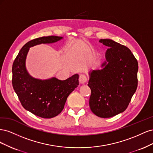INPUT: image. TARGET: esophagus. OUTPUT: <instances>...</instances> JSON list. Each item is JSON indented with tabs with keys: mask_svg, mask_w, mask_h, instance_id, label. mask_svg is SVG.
I'll return each mask as SVG.
<instances>
[{
	"mask_svg": "<svg viewBox=\"0 0 153 153\" xmlns=\"http://www.w3.org/2000/svg\"><path fill=\"white\" fill-rule=\"evenodd\" d=\"M87 81V77L86 75H84V74H81L79 76V82L80 84H85V83Z\"/></svg>",
	"mask_w": 153,
	"mask_h": 153,
	"instance_id": "obj_1",
	"label": "esophagus"
}]
</instances>
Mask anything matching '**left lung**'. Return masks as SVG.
Instances as JSON below:
<instances>
[{"label": "left lung", "instance_id": "8db88e82", "mask_svg": "<svg viewBox=\"0 0 153 153\" xmlns=\"http://www.w3.org/2000/svg\"><path fill=\"white\" fill-rule=\"evenodd\" d=\"M100 42L108 48L103 68L89 73V106L97 116L108 118L127 108L137 88L138 66L128 47L108 39Z\"/></svg>", "mask_w": 153, "mask_h": 153}]
</instances>
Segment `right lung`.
Instances as JSON below:
<instances>
[{"instance_id":"add662e5","label":"right lung","mask_w":153,"mask_h":153,"mask_svg":"<svg viewBox=\"0 0 153 153\" xmlns=\"http://www.w3.org/2000/svg\"><path fill=\"white\" fill-rule=\"evenodd\" d=\"M62 37L44 36L27 42L17 55L12 67V84L22 105L30 112L45 119L57 116L62 112L67 98L78 85V75L66 80L56 78L41 80L29 75L25 59L29 48L41 43H52Z\"/></svg>"}]
</instances>
